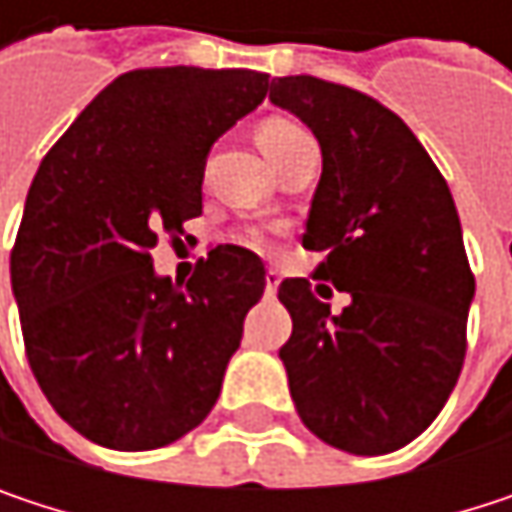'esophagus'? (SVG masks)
Here are the masks:
<instances>
[{
  "instance_id": "1",
  "label": "esophagus",
  "mask_w": 512,
  "mask_h": 512,
  "mask_svg": "<svg viewBox=\"0 0 512 512\" xmlns=\"http://www.w3.org/2000/svg\"><path fill=\"white\" fill-rule=\"evenodd\" d=\"M278 281H281L278 269H269V272H266V296H275V290H278Z\"/></svg>"
}]
</instances>
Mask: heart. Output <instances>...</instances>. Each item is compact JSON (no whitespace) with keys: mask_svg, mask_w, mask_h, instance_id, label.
I'll return each mask as SVG.
<instances>
[{"mask_svg":"<svg viewBox=\"0 0 512 512\" xmlns=\"http://www.w3.org/2000/svg\"><path fill=\"white\" fill-rule=\"evenodd\" d=\"M305 136H308V133H305L302 127H296L293 121H287V118H269V121H263L260 130H257V142H260L263 154L269 156L272 162L281 154H287V151H290L296 142H302ZM246 243H249V246H260V237H246Z\"/></svg>","mask_w":512,"mask_h":512,"instance_id":"b5f03b06","label":"heart"}]
</instances>
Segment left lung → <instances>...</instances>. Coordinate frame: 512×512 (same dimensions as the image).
<instances>
[{
  "label": "left lung",
  "instance_id": "obj_1",
  "mask_svg": "<svg viewBox=\"0 0 512 512\" xmlns=\"http://www.w3.org/2000/svg\"><path fill=\"white\" fill-rule=\"evenodd\" d=\"M269 100L320 142L323 174L302 246L326 284L284 278L293 335L278 350L302 424L326 445L379 457L418 439L465 358L474 275L451 189L415 133L382 103L317 76L272 79Z\"/></svg>",
  "mask_w": 512,
  "mask_h": 512
}]
</instances>
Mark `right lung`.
I'll use <instances>...</instances> for the list:
<instances>
[{"mask_svg": "<svg viewBox=\"0 0 512 512\" xmlns=\"http://www.w3.org/2000/svg\"><path fill=\"white\" fill-rule=\"evenodd\" d=\"M266 88L257 70H130L32 180L11 252L23 341L52 409L94 445L165 448L219 400L266 266L243 246H216L171 284L151 249L201 216L210 148Z\"/></svg>", "mask_w": 512, "mask_h": 512, "instance_id": "right-lung-1", "label": "right lung"}]
</instances>
